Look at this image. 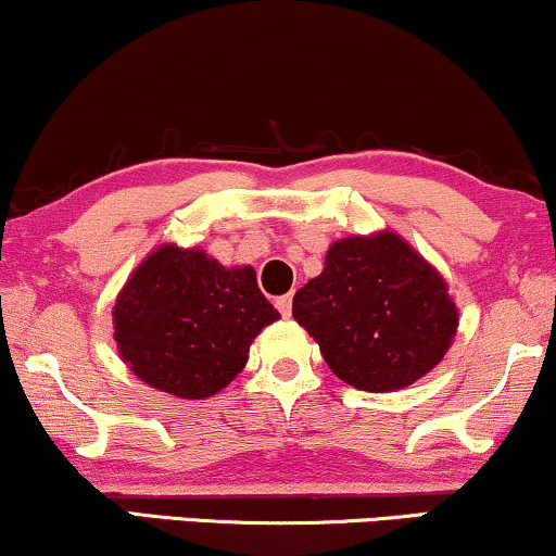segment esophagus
Here are the masks:
<instances>
[{"instance_id": "esophagus-1", "label": "esophagus", "mask_w": 556, "mask_h": 556, "mask_svg": "<svg viewBox=\"0 0 556 556\" xmlns=\"http://www.w3.org/2000/svg\"><path fill=\"white\" fill-rule=\"evenodd\" d=\"M277 307H279V313H282L285 318H290V316H292V295L279 298V300H277Z\"/></svg>"}]
</instances>
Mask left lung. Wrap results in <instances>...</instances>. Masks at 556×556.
<instances>
[{"label": "left lung", "instance_id": "8db88e82", "mask_svg": "<svg viewBox=\"0 0 556 556\" xmlns=\"http://www.w3.org/2000/svg\"><path fill=\"white\" fill-rule=\"evenodd\" d=\"M292 316L333 376L370 393L417 383L458 331L443 274L393 230L333 240L324 271L292 298Z\"/></svg>", "mask_w": 556, "mask_h": 556}]
</instances>
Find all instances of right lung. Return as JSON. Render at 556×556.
Instances as JSON below:
<instances>
[{
  "mask_svg": "<svg viewBox=\"0 0 556 556\" xmlns=\"http://www.w3.org/2000/svg\"><path fill=\"white\" fill-rule=\"evenodd\" d=\"M279 311L253 266H223L204 249L163 243L131 271L113 305L118 357L142 383L178 399H210L249 363Z\"/></svg>",
  "mask_w": 556,
  "mask_h": 556,
  "instance_id": "1",
  "label": "right lung"
}]
</instances>
